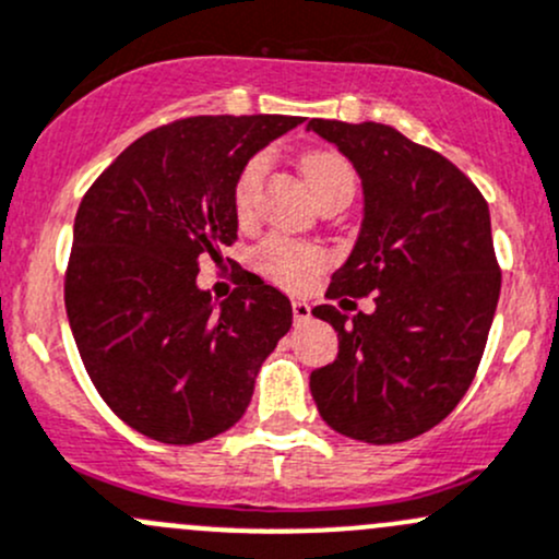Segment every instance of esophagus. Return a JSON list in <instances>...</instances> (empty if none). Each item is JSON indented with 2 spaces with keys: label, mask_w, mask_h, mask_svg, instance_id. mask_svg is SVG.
Returning a JSON list of instances; mask_svg holds the SVG:
<instances>
[{
  "label": "esophagus",
  "mask_w": 559,
  "mask_h": 559,
  "mask_svg": "<svg viewBox=\"0 0 559 559\" xmlns=\"http://www.w3.org/2000/svg\"><path fill=\"white\" fill-rule=\"evenodd\" d=\"M292 313H295L297 324H305V321H310V305L302 302V299H295L292 302Z\"/></svg>",
  "instance_id": "esophagus-1"
}]
</instances>
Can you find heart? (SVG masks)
Instances as JSON below:
<instances>
[{
  "label": "heart",
  "instance_id": "heart-1",
  "mask_svg": "<svg viewBox=\"0 0 559 559\" xmlns=\"http://www.w3.org/2000/svg\"><path fill=\"white\" fill-rule=\"evenodd\" d=\"M299 168H302V176L308 181L310 192L316 195V201L332 195V192L354 190L356 187V174L350 163L332 150L308 152L299 160ZM264 174H267V155H254L240 168L233 187V205L240 219H249L254 214V203L257 195H260ZM324 251L316 249V246L295 243V240L284 238L267 240L260 251V264L264 273L273 275L275 281L286 286L305 284L310 275L324 267Z\"/></svg>",
  "mask_w": 559,
  "mask_h": 559
}]
</instances>
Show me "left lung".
<instances>
[{
    "mask_svg": "<svg viewBox=\"0 0 559 559\" xmlns=\"http://www.w3.org/2000/svg\"><path fill=\"white\" fill-rule=\"evenodd\" d=\"M354 163L364 190L356 246L326 297L374 295L354 321L313 308L340 354L310 372L329 428L396 444L442 423L477 374L501 295L490 211L466 174L383 122L310 120Z\"/></svg>",
    "mask_w": 559,
    "mask_h": 559,
    "instance_id": "8db88e82",
    "label": "left lung"
}]
</instances>
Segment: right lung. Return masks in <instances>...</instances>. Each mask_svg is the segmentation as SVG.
I'll return each mask as SVG.
<instances>
[{
  "mask_svg": "<svg viewBox=\"0 0 559 559\" xmlns=\"http://www.w3.org/2000/svg\"><path fill=\"white\" fill-rule=\"evenodd\" d=\"M302 117L203 115L133 141L74 219L67 316L111 413L163 444H195L243 418L292 302L260 275L216 302L203 257L238 238L240 168Z\"/></svg>",
  "mask_w": 559,
  "mask_h": 559,
  "instance_id": "1",
  "label": "right lung"
}]
</instances>
